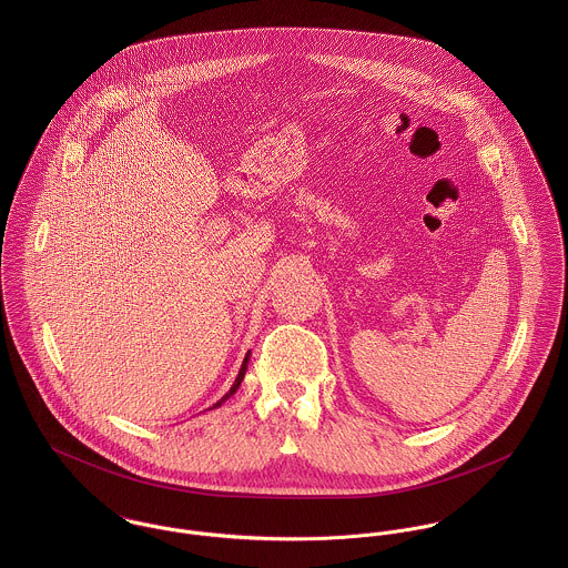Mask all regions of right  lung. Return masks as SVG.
<instances>
[{"mask_svg":"<svg viewBox=\"0 0 568 568\" xmlns=\"http://www.w3.org/2000/svg\"><path fill=\"white\" fill-rule=\"evenodd\" d=\"M246 363H248V354H246V356H244L243 367H241V372H239V378H236V383H234V387H232V389H230V394H227V396H225V398H223V400H221V403H216V405H214V406L223 405V403H225V400H227V398H230V396H234V394H236V389H239V387H241V383H243L244 372H246Z\"/></svg>","mask_w":568,"mask_h":568,"instance_id":"1","label":"right lung"}]
</instances>
